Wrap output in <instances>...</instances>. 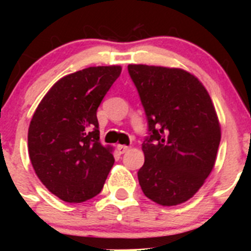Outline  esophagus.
<instances>
[{
    "mask_svg": "<svg viewBox=\"0 0 251 251\" xmlns=\"http://www.w3.org/2000/svg\"><path fill=\"white\" fill-rule=\"evenodd\" d=\"M117 148H118V151L121 154H123V153H126L128 150H129V147H128V146H123V145H118L117 146Z\"/></svg>",
    "mask_w": 251,
    "mask_h": 251,
    "instance_id": "34e87169",
    "label": "esophagus"
}]
</instances>
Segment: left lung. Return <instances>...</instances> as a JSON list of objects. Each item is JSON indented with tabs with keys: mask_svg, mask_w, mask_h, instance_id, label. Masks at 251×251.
Instances as JSON below:
<instances>
[{
	"mask_svg": "<svg viewBox=\"0 0 251 251\" xmlns=\"http://www.w3.org/2000/svg\"><path fill=\"white\" fill-rule=\"evenodd\" d=\"M148 124L138 171L142 191L162 206L191 199L215 165L220 124L197 77L181 69L128 65Z\"/></svg>",
	"mask_w": 251,
	"mask_h": 251,
	"instance_id": "1",
	"label": "left lung"
}]
</instances>
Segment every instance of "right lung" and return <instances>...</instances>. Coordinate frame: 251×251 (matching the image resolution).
<instances>
[{"label":"right lung","instance_id":"obj_1","mask_svg":"<svg viewBox=\"0 0 251 251\" xmlns=\"http://www.w3.org/2000/svg\"><path fill=\"white\" fill-rule=\"evenodd\" d=\"M121 66H92L61 77L28 127V154L40 181L65 202H84L103 188L114 157L99 141L97 110Z\"/></svg>","mask_w":251,"mask_h":251}]
</instances>
